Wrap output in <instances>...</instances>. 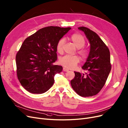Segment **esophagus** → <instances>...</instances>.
I'll use <instances>...</instances> for the list:
<instances>
[{
  "label": "esophagus",
  "instance_id": "34e87169",
  "mask_svg": "<svg viewBox=\"0 0 128 128\" xmlns=\"http://www.w3.org/2000/svg\"><path fill=\"white\" fill-rule=\"evenodd\" d=\"M63 70L65 71V72H68L69 70H68V69L66 68H63Z\"/></svg>",
  "mask_w": 128,
  "mask_h": 128
}]
</instances>
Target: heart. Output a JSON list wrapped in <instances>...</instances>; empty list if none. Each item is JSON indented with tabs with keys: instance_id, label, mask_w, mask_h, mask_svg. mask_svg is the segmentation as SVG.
Here are the masks:
<instances>
[{
	"instance_id": "b5f03b06",
	"label": "heart",
	"mask_w": 128,
	"mask_h": 128,
	"mask_svg": "<svg viewBox=\"0 0 128 128\" xmlns=\"http://www.w3.org/2000/svg\"><path fill=\"white\" fill-rule=\"evenodd\" d=\"M70 38L74 45L78 48L77 53L80 55L81 58L82 60H86L90 55V51L88 48L83 47L86 43L84 36L78 33H74L71 36ZM64 43L65 40L64 38H61L57 43L56 51L60 54H62L63 52ZM80 61V58L77 55H65L60 58L59 63L66 68L72 69L76 67V65L79 63Z\"/></svg>"
}]
</instances>
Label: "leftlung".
I'll return each instance as SVG.
<instances>
[{"mask_svg":"<svg viewBox=\"0 0 128 128\" xmlns=\"http://www.w3.org/2000/svg\"><path fill=\"white\" fill-rule=\"evenodd\" d=\"M78 28L85 33L90 43V53L82 67L87 73L85 75L74 72L75 77L70 81V84L78 95L90 97L101 90L107 80L112 68L110 52L96 33L84 26Z\"/></svg>","mask_w":128,"mask_h":128,"instance_id":"8db88e82","label":"left lung"}]
</instances>
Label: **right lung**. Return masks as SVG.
<instances>
[{"label": "right lung", "instance_id": "obj_1", "mask_svg": "<svg viewBox=\"0 0 128 128\" xmlns=\"http://www.w3.org/2000/svg\"><path fill=\"white\" fill-rule=\"evenodd\" d=\"M70 28L50 26L26 38L16 54V75L21 85L32 94H43L54 84V76L63 70L53 65L56 45Z\"/></svg>", "mask_w": 128, "mask_h": 128}]
</instances>
